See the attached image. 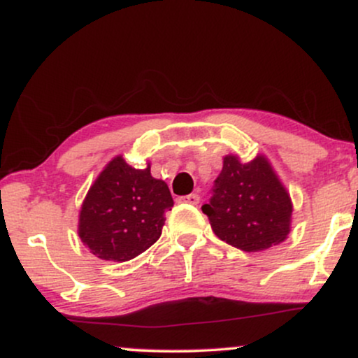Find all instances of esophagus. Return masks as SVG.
Listing matches in <instances>:
<instances>
[{"mask_svg":"<svg viewBox=\"0 0 358 358\" xmlns=\"http://www.w3.org/2000/svg\"><path fill=\"white\" fill-rule=\"evenodd\" d=\"M178 202H180V203L199 205V203H200V195H196V193H190V195L180 196V199H178Z\"/></svg>","mask_w":358,"mask_h":358,"instance_id":"34e87169","label":"esophagus"}]
</instances>
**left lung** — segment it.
<instances>
[{"mask_svg": "<svg viewBox=\"0 0 358 358\" xmlns=\"http://www.w3.org/2000/svg\"><path fill=\"white\" fill-rule=\"evenodd\" d=\"M202 212L220 241L257 252L286 239L293 205L264 156L250 163L225 156Z\"/></svg>", "mask_w": 358, "mask_h": 358, "instance_id": "1", "label": "left lung"}]
</instances>
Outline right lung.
I'll use <instances>...</instances> for the list:
<instances>
[{"mask_svg":"<svg viewBox=\"0 0 358 358\" xmlns=\"http://www.w3.org/2000/svg\"><path fill=\"white\" fill-rule=\"evenodd\" d=\"M171 207L168 185L153 178L150 166L136 170L117 156L82 203L79 236L94 256L129 261L159 239L165 212Z\"/></svg>","mask_w":358,"mask_h":358,"instance_id":"right-lung-1","label":"right lung"}]
</instances>
